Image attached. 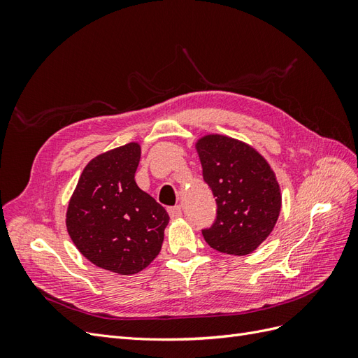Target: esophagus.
<instances>
[{
	"instance_id": "1",
	"label": "esophagus",
	"mask_w": 358,
	"mask_h": 358,
	"mask_svg": "<svg viewBox=\"0 0 358 358\" xmlns=\"http://www.w3.org/2000/svg\"><path fill=\"white\" fill-rule=\"evenodd\" d=\"M169 215H170L171 220H179L182 216L180 206H173V208H169Z\"/></svg>"
}]
</instances>
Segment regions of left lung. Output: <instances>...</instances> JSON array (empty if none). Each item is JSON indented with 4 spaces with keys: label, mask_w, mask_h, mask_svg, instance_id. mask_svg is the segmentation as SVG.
<instances>
[{
    "label": "left lung",
    "mask_w": 358,
    "mask_h": 358,
    "mask_svg": "<svg viewBox=\"0 0 358 358\" xmlns=\"http://www.w3.org/2000/svg\"><path fill=\"white\" fill-rule=\"evenodd\" d=\"M203 179L216 197V220L203 237L229 255H248L275 229L282 196L275 171L257 149L222 134L197 140Z\"/></svg>",
    "instance_id": "left-lung-1"
}]
</instances>
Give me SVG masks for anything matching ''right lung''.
Returning a JSON list of instances; mask_svg holds the SVG:
<instances>
[{
  "label": "right lung",
  "mask_w": 358,
  "mask_h": 358,
  "mask_svg": "<svg viewBox=\"0 0 358 358\" xmlns=\"http://www.w3.org/2000/svg\"><path fill=\"white\" fill-rule=\"evenodd\" d=\"M136 142L107 150L83 169L69 201L66 225L79 252L101 268L134 275L154 262L169 213L134 180Z\"/></svg>",
  "instance_id": "1"
}]
</instances>
